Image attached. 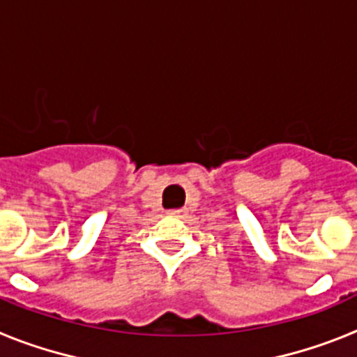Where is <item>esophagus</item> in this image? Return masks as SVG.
Returning a JSON list of instances; mask_svg holds the SVG:
<instances>
[{
    "mask_svg": "<svg viewBox=\"0 0 357 357\" xmlns=\"http://www.w3.org/2000/svg\"><path fill=\"white\" fill-rule=\"evenodd\" d=\"M168 214L169 216H181L182 209H172V211H168Z\"/></svg>",
    "mask_w": 357,
    "mask_h": 357,
    "instance_id": "1",
    "label": "esophagus"
}]
</instances>
